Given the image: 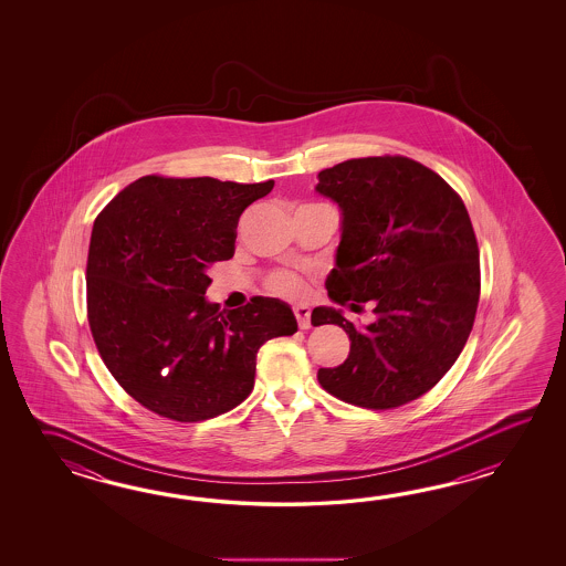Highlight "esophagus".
Wrapping results in <instances>:
<instances>
[{"label": "esophagus", "mask_w": 566, "mask_h": 566, "mask_svg": "<svg viewBox=\"0 0 566 566\" xmlns=\"http://www.w3.org/2000/svg\"><path fill=\"white\" fill-rule=\"evenodd\" d=\"M293 313L297 317V324L301 329H310L312 327V310L307 305H295Z\"/></svg>", "instance_id": "esophagus-1"}]
</instances>
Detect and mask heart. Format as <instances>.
<instances>
[{
	"mask_svg": "<svg viewBox=\"0 0 566 566\" xmlns=\"http://www.w3.org/2000/svg\"><path fill=\"white\" fill-rule=\"evenodd\" d=\"M266 289L283 300H297L305 293V283L293 271H277L266 279Z\"/></svg>",
	"mask_w": 566,
	"mask_h": 566,
	"instance_id": "heart-1",
	"label": "heart"
}]
</instances>
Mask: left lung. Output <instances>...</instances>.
I'll use <instances>...</instances> for the list:
<instances>
[{"label": "left lung", "mask_w": 566, "mask_h": 566, "mask_svg": "<svg viewBox=\"0 0 566 566\" xmlns=\"http://www.w3.org/2000/svg\"><path fill=\"white\" fill-rule=\"evenodd\" d=\"M315 192L342 210L334 303H373L356 327L342 310L315 307L313 325L336 324L349 354L317 380L364 409H395L431 390L455 364L480 301V251L468 208L433 169L402 156L360 157L317 174Z\"/></svg>", "instance_id": "8db88e82"}]
</instances>
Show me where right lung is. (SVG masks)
Returning a JSON list of instances; mask_svg holds the SVG:
<instances>
[{"label": "right lung", "mask_w": 566, "mask_h": 566, "mask_svg": "<svg viewBox=\"0 0 566 566\" xmlns=\"http://www.w3.org/2000/svg\"><path fill=\"white\" fill-rule=\"evenodd\" d=\"M275 181L144 176L96 217L86 263L88 324L108 373L145 409L196 422L239 407L256 352L293 336L285 301L220 312L208 269L234 254L239 218Z\"/></svg>", "instance_id": "1"}]
</instances>
